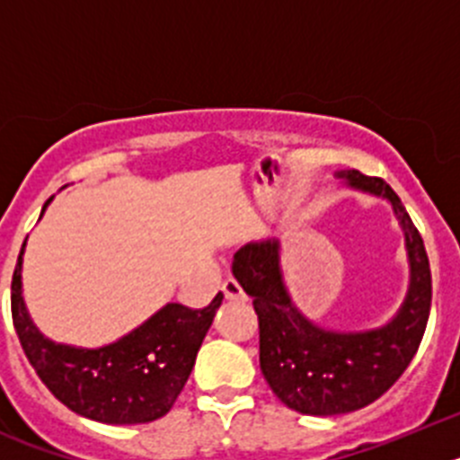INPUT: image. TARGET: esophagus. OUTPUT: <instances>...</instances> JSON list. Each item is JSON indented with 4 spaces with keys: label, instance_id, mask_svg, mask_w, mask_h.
Returning a JSON list of instances; mask_svg holds the SVG:
<instances>
[{
    "label": "esophagus",
    "instance_id": "esophagus-1",
    "mask_svg": "<svg viewBox=\"0 0 460 460\" xmlns=\"http://www.w3.org/2000/svg\"><path fill=\"white\" fill-rule=\"evenodd\" d=\"M221 290H223V295H226V299H230V302H243V296H246V295H243L242 286H239L234 279L223 280Z\"/></svg>",
    "mask_w": 460,
    "mask_h": 460
}]
</instances>
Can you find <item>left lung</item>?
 Returning <instances> with one entry per match:
<instances>
[{
    "label": "left lung",
    "instance_id": "obj_1",
    "mask_svg": "<svg viewBox=\"0 0 460 460\" xmlns=\"http://www.w3.org/2000/svg\"><path fill=\"white\" fill-rule=\"evenodd\" d=\"M352 186L392 202L405 230L412 280L403 308L387 327L336 334L308 323L292 306L279 267V242L249 243L234 253L233 274L258 313L260 368L271 392L302 414L332 417L367 408L410 367L430 313V265L424 239L403 202L382 177L359 170L339 172Z\"/></svg>",
    "mask_w": 460,
    "mask_h": 460
}]
</instances>
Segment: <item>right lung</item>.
<instances>
[{
    "instance_id": "add662e5",
    "label": "right lung",
    "mask_w": 460,
    "mask_h": 460,
    "mask_svg": "<svg viewBox=\"0 0 460 460\" xmlns=\"http://www.w3.org/2000/svg\"><path fill=\"white\" fill-rule=\"evenodd\" d=\"M22 251L24 243L11 280V315L24 355L52 396L101 424H147L168 414L193 371L221 292L205 308L168 304L117 343L83 350L52 343L31 324L20 290Z\"/></svg>"
}]
</instances>
